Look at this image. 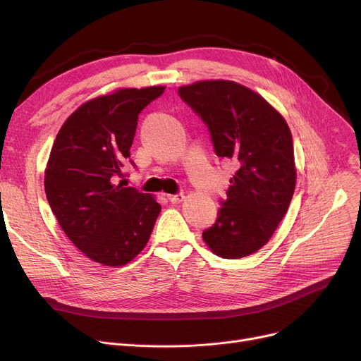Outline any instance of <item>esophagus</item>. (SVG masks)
I'll return each mask as SVG.
<instances>
[{
  "label": "esophagus",
  "mask_w": 361,
  "mask_h": 361,
  "mask_svg": "<svg viewBox=\"0 0 361 361\" xmlns=\"http://www.w3.org/2000/svg\"><path fill=\"white\" fill-rule=\"evenodd\" d=\"M185 199V196L183 193H178V195H168V200L171 203H181L183 200Z\"/></svg>",
  "instance_id": "obj_1"
}]
</instances>
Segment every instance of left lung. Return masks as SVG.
I'll list each match as a JSON object with an SVG mask.
<instances>
[{
  "instance_id": "obj_1",
  "label": "left lung",
  "mask_w": 361,
  "mask_h": 361,
  "mask_svg": "<svg viewBox=\"0 0 361 361\" xmlns=\"http://www.w3.org/2000/svg\"><path fill=\"white\" fill-rule=\"evenodd\" d=\"M178 94L209 128L215 154L238 164L203 241L222 259L256 253L278 228L294 195L290 127L259 93L231 80L196 82L178 87Z\"/></svg>"
}]
</instances>
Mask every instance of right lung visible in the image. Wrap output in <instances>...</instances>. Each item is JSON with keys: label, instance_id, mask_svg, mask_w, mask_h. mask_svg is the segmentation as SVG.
I'll return each mask as SVG.
<instances>
[{"label": "right lung", "instance_id": "1", "mask_svg": "<svg viewBox=\"0 0 361 361\" xmlns=\"http://www.w3.org/2000/svg\"><path fill=\"white\" fill-rule=\"evenodd\" d=\"M164 90L124 87L85 102L51 149L44 181L51 209L75 247L105 267L135 259L161 212L154 196L116 178L130 158L139 114Z\"/></svg>", "mask_w": 361, "mask_h": 361}]
</instances>
